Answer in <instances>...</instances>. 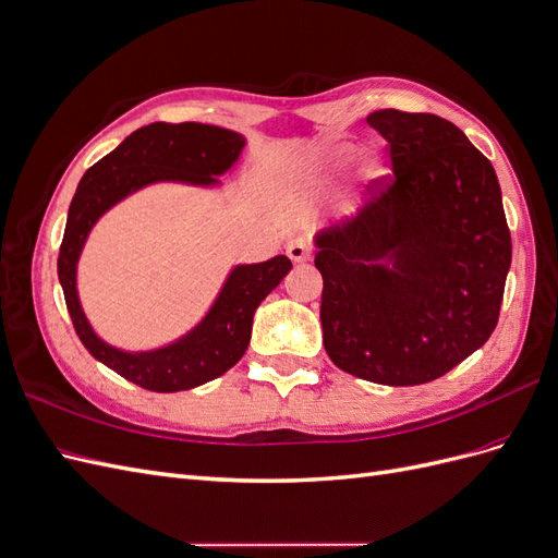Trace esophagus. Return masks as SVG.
Segmentation results:
<instances>
[{
    "label": "esophagus",
    "mask_w": 558,
    "mask_h": 558,
    "mask_svg": "<svg viewBox=\"0 0 558 558\" xmlns=\"http://www.w3.org/2000/svg\"><path fill=\"white\" fill-rule=\"evenodd\" d=\"M286 253L293 263H305L312 258V244L302 238H293L286 242Z\"/></svg>",
    "instance_id": "esophagus-1"
}]
</instances>
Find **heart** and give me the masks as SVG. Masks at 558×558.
Returning <instances> with one entry per match:
<instances>
[{"label":"heart","mask_w":558,"mask_h":558,"mask_svg":"<svg viewBox=\"0 0 558 558\" xmlns=\"http://www.w3.org/2000/svg\"><path fill=\"white\" fill-rule=\"evenodd\" d=\"M373 174H379V167H373Z\"/></svg>","instance_id":"heart-1"}]
</instances>
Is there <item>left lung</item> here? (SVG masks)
Returning <instances> with one entry per match:
<instances>
[{"label": "left lung", "instance_id": "left-lung-1", "mask_svg": "<svg viewBox=\"0 0 558 558\" xmlns=\"http://www.w3.org/2000/svg\"><path fill=\"white\" fill-rule=\"evenodd\" d=\"M367 125L393 174L369 181L356 221L318 238L324 347L353 377L426 384L496 330L508 218L494 165L447 118L379 109Z\"/></svg>", "mask_w": 558, "mask_h": 558}]
</instances>
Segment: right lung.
Returning <instances> with one entry per match:
<instances>
[{
    "label": "right lung",
    "instance_id": "obj_1",
    "mask_svg": "<svg viewBox=\"0 0 558 558\" xmlns=\"http://www.w3.org/2000/svg\"><path fill=\"white\" fill-rule=\"evenodd\" d=\"M244 137L202 123H150L132 132L83 174L66 214L58 277L66 312L90 356L146 391L174 393L221 377L238 363L251 340L253 312L293 267L286 256L232 269L207 318L181 342L150 353H123L90 330L76 295V260L93 223L118 199L150 181L211 183L238 160Z\"/></svg>",
    "mask_w": 558,
    "mask_h": 558
}]
</instances>
